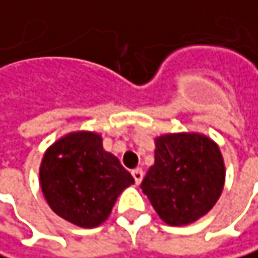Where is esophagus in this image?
Wrapping results in <instances>:
<instances>
[{
	"mask_svg": "<svg viewBox=\"0 0 258 258\" xmlns=\"http://www.w3.org/2000/svg\"><path fill=\"white\" fill-rule=\"evenodd\" d=\"M132 174H133V178H135L136 184H141L142 180H144V171H142L141 168H138V169H135Z\"/></svg>",
	"mask_w": 258,
	"mask_h": 258,
	"instance_id": "34e87169",
	"label": "esophagus"
}]
</instances>
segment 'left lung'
I'll return each mask as SVG.
<instances>
[{"instance_id":"8db88e82","label":"left lung","mask_w":258,"mask_h":258,"mask_svg":"<svg viewBox=\"0 0 258 258\" xmlns=\"http://www.w3.org/2000/svg\"><path fill=\"white\" fill-rule=\"evenodd\" d=\"M156 162L141 187L168 225H187L207 215L225 183V165L216 142L201 133L156 138Z\"/></svg>"}]
</instances>
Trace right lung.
<instances>
[{"instance_id":"right-lung-1","label":"right lung","mask_w":258,"mask_h":258,"mask_svg":"<svg viewBox=\"0 0 258 258\" xmlns=\"http://www.w3.org/2000/svg\"><path fill=\"white\" fill-rule=\"evenodd\" d=\"M39 181L55 215L77 227L93 228L108 218L117 197L135 178L102 148L101 135L74 132L45 151Z\"/></svg>"}]
</instances>
